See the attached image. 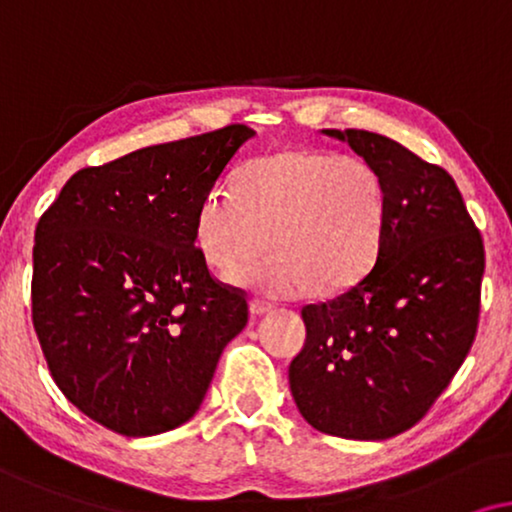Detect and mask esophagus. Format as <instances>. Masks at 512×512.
Wrapping results in <instances>:
<instances>
[{
  "label": "esophagus",
  "instance_id": "esophagus-1",
  "mask_svg": "<svg viewBox=\"0 0 512 512\" xmlns=\"http://www.w3.org/2000/svg\"><path fill=\"white\" fill-rule=\"evenodd\" d=\"M271 306L264 304V302H250V316L252 318H260L264 313H269Z\"/></svg>",
  "mask_w": 512,
  "mask_h": 512
}]
</instances>
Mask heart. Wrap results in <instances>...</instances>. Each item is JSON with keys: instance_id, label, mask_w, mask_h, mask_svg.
Instances as JSON below:
<instances>
[{"instance_id": "obj_1", "label": "heart", "mask_w": 512, "mask_h": 512, "mask_svg": "<svg viewBox=\"0 0 512 512\" xmlns=\"http://www.w3.org/2000/svg\"><path fill=\"white\" fill-rule=\"evenodd\" d=\"M386 213L384 180L367 161L283 147L250 161L234 187L203 196L194 243L222 278H234L267 243L269 255L241 276L262 297L332 295L372 269Z\"/></svg>"}]
</instances>
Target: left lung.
Returning <instances> with one entry per match:
<instances>
[{
	"mask_svg": "<svg viewBox=\"0 0 512 512\" xmlns=\"http://www.w3.org/2000/svg\"><path fill=\"white\" fill-rule=\"evenodd\" d=\"M323 133L349 142L384 180L386 231L370 274L302 309L306 342L290 363V391L316 431L386 440L417 424L466 360L485 245L445 168L386 135Z\"/></svg>",
	"mask_w": 512,
	"mask_h": 512,
	"instance_id": "obj_1",
	"label": "left lung"
}]
</instances>
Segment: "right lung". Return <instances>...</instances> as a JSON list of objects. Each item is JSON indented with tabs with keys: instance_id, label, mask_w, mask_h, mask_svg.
Returning a JSON list of instances; mask_svg holds the SVG:
<instances>
[{
	"instance_id": "1",
	"label": "right lung",
	"mask_w": 512,
	"mask_h": 512,
	"mask_svg": "<svg viewBox=\"0 0 512 512\" xmlns=\"http://www.w3.org/2000/svg\"><path fill=\"white\" fill-rule=\"evenodd\" d=\"M255 131L243 124L81 168L42 215L32 325L53 381L109 431L145 438L199 410L245 292L194 243L203 196Z\"/></svg>"
}]
</instances>
